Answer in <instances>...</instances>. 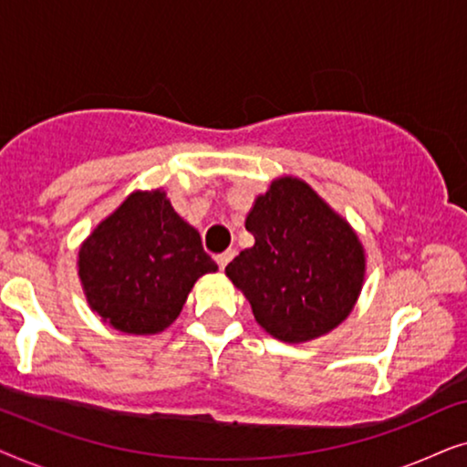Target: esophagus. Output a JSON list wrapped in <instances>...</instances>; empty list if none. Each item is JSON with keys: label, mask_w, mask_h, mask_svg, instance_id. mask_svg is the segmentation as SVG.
Returning a JSON list of instances; mask_svg holds the SVG:
<instances>
[{"label": "esophagus", "mask_w": 467, "mask_h": 467, "mask_svg": "<svg viewBox=\"0 0 467 467\" xmlns=\"http://www.w3.org/2000/svg\"><path fill=\"white\" fill-rule=\"evenodd\" d=\"M234 257H235V251H234V248H229V251L216 254V264H219L221 270H225L227 264H229V261H232Z\"/></svg>", "instance_id": "1"}]
</instances>
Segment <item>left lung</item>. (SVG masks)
<instances>
[{"label": "left lung", "instance_id": "left-lung-1", "mask_svg": "<svg viewBox=\"0 0 467 467\" xmlns=\"http://www.w3.org/2000/svg\"><path fill=\"white\" fill-rule=\"evenodd\" d=\"M254 244L225 267L254 321L280 342H308L350 315L366 276L353 227L293 176L276 178L246 216Z\"/></svg>", "mask_w": 467, "mask_h": 467}]
</instances>
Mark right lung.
Segmentation results:
<instances>
[{
  "label": "right lung",
  "mask_w": 467,
  "mask_h": 467,
  "mask_svg": "<svg viewBox=\"0 0 467 467\" xmlns=\"http://www.w3.org/2000/svg\"><path fill=\"white\" fill-rule=\"evenodd\" d=\"M219 265L165 191H136L93 229L78 253L87 302L123 334L150 336L181 315L189 291Z\"/></svg>",
  "instance_id": "obj_1"
}]
</instances>
